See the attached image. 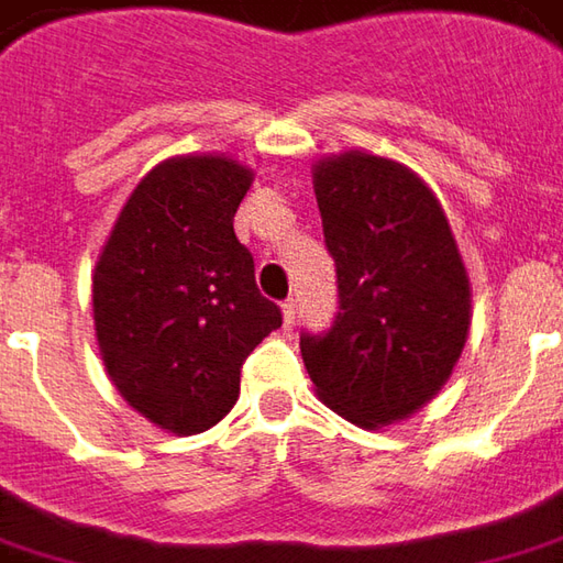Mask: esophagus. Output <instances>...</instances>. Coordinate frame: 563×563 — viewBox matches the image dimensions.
I'll return each mask as SVG.
<instances>
[{"mask_svg":"<svg viewBox=\"0 0 563 563\" xmlns=\"http://www.w3.org/2000/svg\"><path fill=\"white\" fill-rule=\"evenodd\" d=\"M280 308H283V327L289 330V327L296 323V299H286Z\"/></svg>","mask_w":563,"mask_h":563,"instance_id":"1","label":"esophagus"}]
</instances>
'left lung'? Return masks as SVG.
Here are the masks:
<instances>
[{
    "mask_svg": "<svg viewBox=\"0 0 563 563\" xmlns=\"http://www.w3.org/2000/svg\"><path fill=\"white\" fill-rule=\"evenodd\" d=\"M311 177L340 314L327 336H301V358L327 408L379 430L452 377L471 330V277L442 205L411 167L355 148L320 158Z\"/></svg>",
    "mask_w": 563,
    "mask_h": 563,
    "instance_id": "1",
    "label": "left lung"
}]
</instances>
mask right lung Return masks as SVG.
<instances>
[{
  "label": "right lung",
  "instance_id": "1",
  "mask_svg": "<svg viewBox=\"0 0 563 563\" xmlns=\"http://www.w3.org/2000/svg\"><path fill=\"white\" fill-rule=\"evenodd\" d=\"M255 180L230 155H177L130 192L92 271V323L126 405L174 437L230 415L249 352L283 323L233 214Z\"/></svg>",
  "mask_w": 563,
  "mask_h": 563
}]
</instances>
